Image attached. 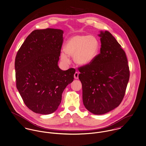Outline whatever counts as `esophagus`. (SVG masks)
<instances>
[{
  "label": "esophagus",
  "mask_w": 146,
  "mask_h": 146,
  "mask_svg": "<svg viewBox=\"0 0 146 146\" xmlns=\"http://www.w3.org/2000/svg\"><path fill=\"white\" fill-rule=\"evenodd\" d=\"M78 76H79V73L77 72H76L74 73V78H75L76 80H78Z\"/></svg>",
  "instance_id": "34e87169"
}]
</instances>
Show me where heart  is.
Segmentation results:
<instances>
[{"label": "heart", "mask_w": 146, "mask_h": 146, "mask_svg": "<svg viewBox=\"0 0 146 146\" xmlns=\"http://www.w3.org/2000/svg\"><path fill=\"white\" fill-rule=\"evenodd\" d=\"M100 49V42L93 35H76L70 37L65 44L64 50L60 52V59L69 63V56H73L78 65H88L96 58Z\"/></svg>", "instance_id": "b5f03b06"}]
</instances>
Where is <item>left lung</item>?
Here are the masks:
<instances>
[{"label":"left lung","instance_id":"8db88e82","mask_svg":"<svg viewBox=\"0 0 146 146\" xmlns=\"http://www.w3.org/2000/svg\"><path fill=\"white\" fill-rule=\"evenodd\" d=\"M100 53L88 65L78 68L85 108L91 113L102 115L121 102L129 79L125 51L112 34L100 31Z\"/></svg>","mask_w":146,"mask_h":146}]
</instances>
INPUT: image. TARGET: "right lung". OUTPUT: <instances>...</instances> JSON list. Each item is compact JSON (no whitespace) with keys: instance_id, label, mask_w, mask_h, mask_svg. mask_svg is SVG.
<instances>
[{"instance_id":"add662e5","label":"right lung","mask_w":146,"mask_h":146,"mask_svg":"<svg viewBox=\"0 0 146 146\" xmlns=\"http://www.w3.org/2000/svg\"><path fill=\"white\" fill-rule=\"evenodd\" d=\"M63 31L47 29L31 33L15 59L17 88L27 107L35 113L55 111L76 70L59 68Z\"/></svg>"}]
</instances>
